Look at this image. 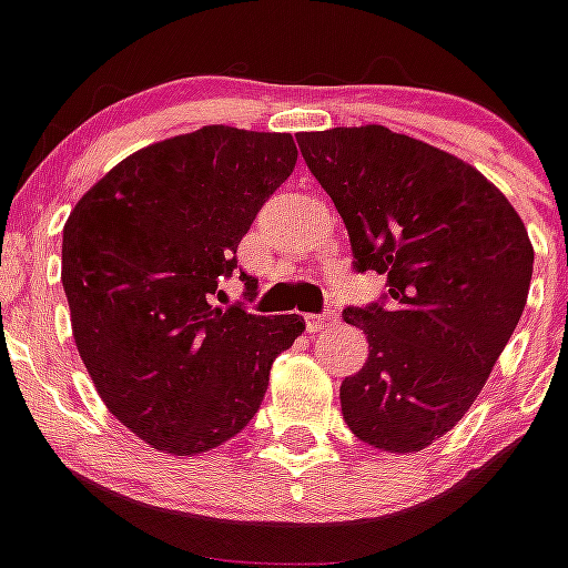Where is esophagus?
Listing matches in <instances>:
<instances>
[{
    "label": "esophagus",
    "mask_w": 568,
    "mask_h": 568,
    "mask_svg": "<svg viewBox=\"0 0 568 568\" xmlns=\"http://www.w3.org/2000/svg\"><path fill=\"white\" fill-rule=\"evenodd\" d=\"M305 321H307V332H311V335H321V332L332 329V326H335L341 318H337L335 311H326V313H321V316H307Z\"/></svg>",
    "instance_id": "34e87169"
}]
</instances>
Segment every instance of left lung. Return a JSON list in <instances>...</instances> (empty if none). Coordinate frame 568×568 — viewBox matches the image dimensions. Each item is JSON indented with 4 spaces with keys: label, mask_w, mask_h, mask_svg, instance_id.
Instances as JSON below:
<instances>
[{
    "label": "left lung",
    "mask_w": 568,
    "mask_h": 568,
    "mask_svg": "<svg viewBox=\"0 0 568 568\" xmlns=\"http://www.w3.org/2000/svg\"><path fill=\"white\" fill-rule=\"evenodd\" d=\"M307 168L341 214L354 266L387 277V307H348L368 337L341 385L352 434L417 454L484 390L525 311L532 244L506 194L448 151L385 125L302 131Z\"/></svg>",
    "instance_id": "obj_1"
}]
</instances>
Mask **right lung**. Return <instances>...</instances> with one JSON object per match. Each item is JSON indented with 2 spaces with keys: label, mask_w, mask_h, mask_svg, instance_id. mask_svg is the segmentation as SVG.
Segmentation results:
<instances>
[{
  "label": "right lung",
  "mask_w": 568,
  "mask_h": 568,
  "mask_svg": "<svg viewBox=\"0 0 568 568\" xmlns=\"http://www.w3.org/2000/svg\"><path fill=\"white\" fill-rule=\"evenodd\" d=\"M296 156L291 134L203 125L114 164L62 227L79 357L106 409L162 454L197 456L236 437L277 354L305 332L302 316L211 305ZM242 280L255 294L257 280Z\"/></svg>",
  "instance_id": "obj_1"
}]
</instances>
